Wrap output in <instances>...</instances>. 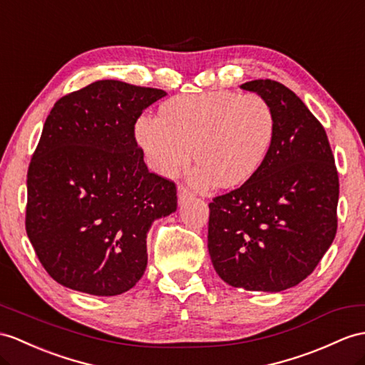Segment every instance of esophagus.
I'll return each mask as SVG.
<instances>
[{
    "label": "esophagus",
    "mask_w": 365,
    "mask_h": 365,
    "mask_svg": "<svg viewBox=\"0 0 365 365\" xmlns=\"http://www.w3.org/2000/svg\"><path fill=\"white\" fill-rule=\"evenodd\" d=\"M192 198V193L184 187V185H178V202L184 204L187 200Z\"/></svg>",
    "instance_id": "obj_1"
}]
</instances>
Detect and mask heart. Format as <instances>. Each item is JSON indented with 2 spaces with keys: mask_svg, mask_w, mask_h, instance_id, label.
<instances>
[{
  "mask_svg": "<svg viewBox=\"0 0 365 365\" xmlns=\"http://www.w3.org/2000/svg\"><path fill=\"white\" fill-rule=\"evenodd\" d=\"M271 105L259 94L210 91L167 101L159 115H142L135 135L148 165L170 178L200 163L193 182L225 187L247 182L260 170L274 140Z\"/></svg>",
  "mask_w": 365,
  "mask_h": 365,
  "instance_id": "1",
  "label": "heart"
}]
</instances>
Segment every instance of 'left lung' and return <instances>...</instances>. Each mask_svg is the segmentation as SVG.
<instances>
[{
    "label": "left lung",
    "mask_w": 365,
    "mask_h": 365,
    "mask_svg": "<svg viewBox=\"0 0 365 365\" xmlns=\"http://www.w3.org/2000/svg\"><path fill=\"white\" fill-rule=\"evenodd\" d=\"M240 88L271 105L274 140L252 180L209 204V255L227 285L280 292L331 246L339 178L324 127L294 93L269 78Z\"/></svg>",
    "instance_id": "obj_1"
}]
</instances>
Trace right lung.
Instances as JSON below:
<instances>
[{"label":"right lung","instance_id":"obj_1","mask_svg":"<svg viewBox=\"0 0 365 365\" xmlns=\"http://www.w3.org/2000/svg\"><path fill=\"white\" fill-rule=\"evenodd\" d=\"M164 96L97 80L51 110L28 170L26 232L60 285L118 296L144 275L148 230L178 200L172 181L148 172L135 123Z\"/></svg>","mask_w":365,"mask_h":365}]
</instances>
